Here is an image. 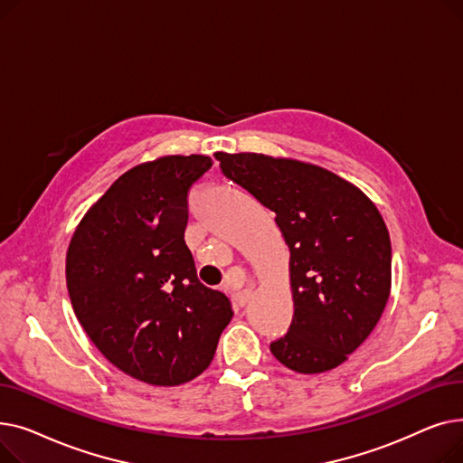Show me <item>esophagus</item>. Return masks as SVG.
<instances>
[{"label":"esophagus","instance_id":"34e87169","mask_svg":"<svg viewBox=\"0 0 463 463\" xmlns=\"http://www.w3.org/2000/svg\"><path fill=\"white\" fill-rule=\"evenodd\" d=\"M250 297H251V288H244V290H240V293H236L234 302L241 307V306H246V304H248Z\"/></svg>","mask_w":463,"mask_h":463}]
</instances>
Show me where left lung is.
Instances as JSON below:
<instances>
[{"label":"left lung","instance_id":"1","mask_svg":"<svg viewBox=\"0 0 463 463\" xmlns=\"http://www.w3.org/2000/svg\"><path fill=\"white\" fill-rule=\"evenodd\" d=\"M222 173L276 213L290 251L295 315L272 354L298 373L337 368L379 323L391 297V236L375 204L326 168L262 154H225Z\"/></svg>","mask_w":463,"mask_h":463}]
</instances>
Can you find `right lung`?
I'll use <instances>...</instances> for the list:
<instances>
[{
  "instance_id": "add662e5",
  "label": "right lung",
  "mask_w": 463,
  "mask_h": 463,
  "mask_svg": "<svg viewBox=\"0 0 463 463\" xmlns=\"http://www.w3.org/2000/svg\"><path fill=\"white\" fill-rule=\"evenodd\" d=\"M208 156H165L121 175L82 217L65 260L77 319L103 356L157 386L201 375L232 319L197 278L184 232Z\"/></svg>"
}]
</instances>
